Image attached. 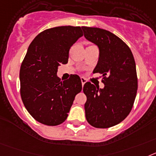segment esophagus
Returning <instances> with one entry per match:
<instances>
[{
  "label": "esophagus",
  "instance_id": "34e87169",
  "mask_svg": "<svg viewBox=\"0 0 156 156\" xmlns=\"http://www.w3.org/2000/svg\"><path fill=\"white\" fill-rule=\"evenodd\" d=\"M81 82H82V86H83L84 85H85V83L86 82V79L84 78H81Z\"/></svg>",
  "mask_w": 156,
  "mask_h": 156
}]
</instances>
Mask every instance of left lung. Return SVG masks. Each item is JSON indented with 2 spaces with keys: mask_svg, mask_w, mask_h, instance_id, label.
Instances as JSON below:
<instances>
[{
  "mask_svg": "<svg viewBox=\"0 0 156 156\" xmlns=\"http://www.w3.org/2000/svg\"><path fill=\"white\" fill-rule=\"evenodd\" d=\"M84 36L97 44L100 57L93 73L102 74L104 89L90 82L84 85L88 122L96 128H109L123 121L132 110L136 90V63L129 46L110 31L82 27Z\"/></svg>",
  "mask_w": 156,
  "mask_h": 156,
  "instance_id": "1",
  "label": "left lung"
}]
</instances>
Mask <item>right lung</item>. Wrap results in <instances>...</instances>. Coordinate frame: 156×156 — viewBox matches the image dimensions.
Here are the masks:
<instances>
[{"label": "right lung", "mask_w": 156, "mask_h": 156, "mask_svg": "<svg viewBox=\"0 0 156 156\" xmlns=\"http://www.w3.org/2000/svg\"><path fill=\"white\" fill-rule=\"evenodd\" d=\"M82 35L80 27H56L41 32L30 44L20 67V95L27 112L39 122L63 123L82 91L78 75L70 74L62 82L56 73L58 66L67 63L70 47Z\"/></svg>", "instance_id": "add662e5"}]
</instances>
